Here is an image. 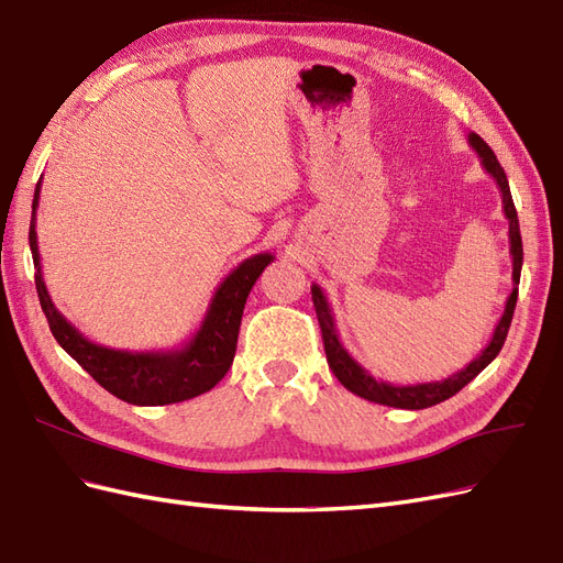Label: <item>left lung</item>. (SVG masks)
<instances>
[{
    "label": "left lung",
    "instance_id": "left-lung-1",
    "mask_svg": "<svg viewBox=\"0 0 563 563\" xmlns=\"http://www.w3.org/2000/svg\"><path fill=\"white\" fill-rule=\"evenodd\" d=\"M468 144L475 150V154L481 156L483 168L489 173V176H493V180L497 183L499 192H501V209H504V216H507V221H509V254H511V262H514V273H511L514 290L507 299V307H504V313H501V319L495 328L493 340L487 342V347L478 356H475L466 368H461V371L452 373L450 378L435 380V383L393 385V383H385V380H376L362 364L354 362V356L347 350H344V344L340 342V335H338L333 309H330V305H328V297L323 295L319 285H311V299H313L316 316H319V323H321V335H323L328 366L333 368L335 378L344 387H347L350 393L364 397L368 401H376V405L395 407V409L435 407V405H440V401L454 397L461 390V387L468 385L475 376H478V373L499 354L504 340H507L509 325H511V319H514V309H516V299H518V280H521V266H523L521 230H518V216H516V207H514V199H511L507 173H504V168L499 166L495 152L489 150L487 142L475 133L468 135Z\"/></svg>",
    "mask_w": 563,
    "mask_h": 563
}]
</instances>
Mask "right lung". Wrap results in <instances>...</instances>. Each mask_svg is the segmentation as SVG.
<instances>
[{"label":"right lung","instance_id":"right-lung-1","mask_svg":"<svg viewBox=\"0 0 563 563\" xmlns=\"http://www.w3.org/2000/svg\"><path fill=\"white\" fill-rule=\"evenodd\" d=\"M40 185H35L33 216H31V252L35 264V287L42 311L56 342L76 358V362L90 373V376L128 405L137 407H164L176 405L209 393L219 383L238 350V333L242 323V311L247 305L250 290L264 268L273 262V254H254L228 273L223 283L216 287L197 333L178 350L162 352H123L95 344L85 338L80 330L66 321V316L54 307L47 292L45 278H42L37 233H35V213L40 205Z\"/></svg>","mask_w":563,"mask_h":563}]
</instances>
